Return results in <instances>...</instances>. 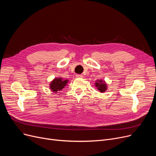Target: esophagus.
Masks as SVG:
<instances>
[{
    "instance_id": "esophagus-1",
    "label": "esophagus",
    "mask_w": 156,
    "mask_h": 156,
    "mask_svg": "<svg viewBox=\"0 0 156 156\" xmlns=\"http://www.w3.org/2000/svg\"><path fill=\"white\" fill-rule=\"evenodd\" d=\"M76 77L78 78H82L83 77V76L81 75V74H77V75H76Z\"/></svg>"
}]
</instances>
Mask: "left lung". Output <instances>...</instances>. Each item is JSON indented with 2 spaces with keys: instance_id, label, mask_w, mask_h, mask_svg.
<instances>
[{
  "instance_id": "1",
  "label": "left lung",
  "mask_w": 156,
  "mask_h": 156,
  "mask_svg": "<svg viewBox=\"0 0 156 156\" xmlns=\"http://www.w3.org/2000/svg\"><path fill=\"white\" fill-rule=\"evenodd\" d=\"M94 85L95 87L97 88V90L101 93H104L107 90V84H106L105 81L102 79L96 80L95 81Z\"/></svg>"
}]
</instances>
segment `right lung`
Returning a JSON list of instances; mask_svg holds the SVG:
<instances>
[{"label": "right lung", "mask_w": 156, "mask_h": 156, "mask_svg": "<svg viewBox=\"0 0 156 156\" xmlns=\"http://www.w3.org/2000/svg\"><path fill=\"white\" fill-rule=\"evenodd\" d=\"M69 80L63 79L62 77H55L49 84L50 90L53 93H56L58 91H60L63 89L67 85Z\"/></svg>", "instance_id": "1"}]
</instances>
